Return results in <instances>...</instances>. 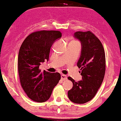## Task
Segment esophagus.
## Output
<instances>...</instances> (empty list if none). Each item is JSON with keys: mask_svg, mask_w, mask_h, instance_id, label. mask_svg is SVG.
I'll return each mask as SVG.
<instances>
[{"mask_svg": "<svg viewBox=\"0 0 121 121\" xmlns=\"http://www.w3.org/2000/svg\"><path fill=\"white\" fill-rule=\"evenodd\" d=\"M61 80H63V81H65V80H67V76L65 74H61Z\"/></svg>", "mask_w": 121, "mask_h": 121, "instance_id": "1", "label": "esophagus"}]
</instances>
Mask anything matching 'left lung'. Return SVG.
I'll return each mask as SVG.
<instances>
[{"mask_svg": "<svg viewBox=\"0 0 121 121\" xmlns=\"http://www.w3.org/2000/svg\"><path fill=\"white\" fill-rule=\"evenodd\" d=\"M74 37L81 44V55L77 65L81 70L82 80L76 82L68 77L73 83L68 95L72 102L82 104L94 98L102 84L106 67L105 54L100 40L91 31L76 32Z\"/></svg>", "mask_w": 121, "mask_h": 121, "instance_id": "obj_1", "label": "left lung"}]
</instances>
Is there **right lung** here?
<instances>
[{"mask_svg":"<svg viewBox=\"0 0 121 121\" xmlns=\"http://www.w3.org/2000/svg\"><path fill=\"white\" fill-rule=\"evenodd\" d=\"M59 30H40L32 33L24 40L18 55V72L20 84L28 97L37 102H44L61 79L59 73L39 69L41 62L49 60L50 49L61 37Z\"/></svg>","mask_w":121,"mask_h":121,"instance_id":"1","label":"right lung"}]
</instances>
